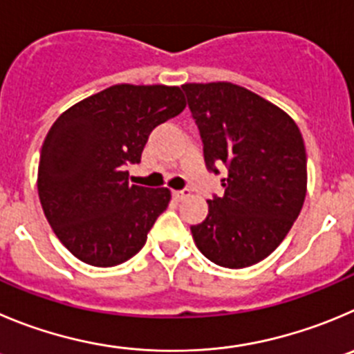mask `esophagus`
I'll return each instance as SVG.
<instances>
[{
    "label": "esophagus",
    "mask_w": 354,
    "mask_h": 354,
    "mask_svg": "<svg viewBox=\"0 0 354 354\" xmlns=\"http://www.w3.org/2000/svg\"><path fill=\"white\" fill-rule=\"evenodd\" d=\"M190 196V192H188V190H174L173 192V197L176 201H183V199H187V197Z\"/></svg>",
    "instance_id": "esophagus-1"
}]
</instances>
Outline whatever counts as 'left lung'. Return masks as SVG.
I'll use <instances>...</instances> for the list:
<instances>
[{"mask_svg": "<svg viewBox=\"0 0 354 354\" xmlns=\"http://www.w3.org/2000/svg\"><path fill=\"white\" fill-rule=\"evenodd\" d=\"M204 143L207 169L225 171L222 197L192 225L196 246L227 269H243L276 250L302 209L307 158L302 134L286 111L230 82L185 84Z\"/></svg>", "mask_w": 354, "mask_h": 354, "instance_id": "1", "label": "left lung"}]
</instances>
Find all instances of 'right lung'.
Returning a JSON list of instances; mask_svg holds the SVG:
<instances>
[{
	"mask_svg": "<svg viewBox=\"0 0 354 354\" xmlns=\"http://www.w3.org/2000/svg\"><path fill=\"white\" fill-rule=\"evenodd\" d=\"M180 87L118 84L64 111L43 141L38 196L62 244L82 262L113 267L147 243L171 190L129 185L150 132L185 110Z\"/></svg>",
	"mask_w": 354,
	"mask_h": 354,
	"instance_id": "right-lung-1",
	"label": "right lung"
}]
</instances>
